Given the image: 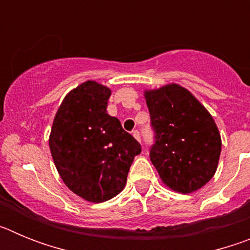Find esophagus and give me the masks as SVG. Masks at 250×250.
<instances>
[{
    "label": "esophagus",
    "instance_id": "obj_1",
    "mask_svg": "<svg viewBox=\"0 0 250 250\" xmlns=\"http://www.w3.org/2000/svg\"><path fill=\"white\" fill-rule=\"evenodd\" d=\"M132 136H134V138H135L136 140L140 141V132H139L138 130H134V131H132Z\"/></svg>",
    "mask_w": 250,
    "mask_h": 250
}]
</instances>
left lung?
Segmentation results:
<instances>
[{
  "label": "left lung",
  "mask_w": 250,
  "mask_h": 250,
  "mask_svg": "<svg viewBox=\"0 0 250 250\" xmlns=\"http://www.w3.org/2000/svg\"><path fill=\"white\" fill-rule=\"evenodd\" d=\"M155 143L150 160L167 187L193 193L215 174L222 151L211 115L190 91L176 85L145 91Z\"/></svg>",
  "instance_id": "left-lung-1"
}]
</instances>
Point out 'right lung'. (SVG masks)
Instances as JSON below:
<instances>
[{"label": "right lung", "instance_id": "obj_1", "mask_svg": "<svg viewBox=\"0 0 250 250\" xmlns=\"http://www.w3.org/2000/svg\"><path fill=\"white\" fill-rule=\"evenodd\" d=\"M111 91L86 81L60 105L50 134V150L66 187L83 199L103 203L126 184L141 146L106 111Z\"/></svg>", "mask_w": 250, "mask_h": 250}]
</instances>
